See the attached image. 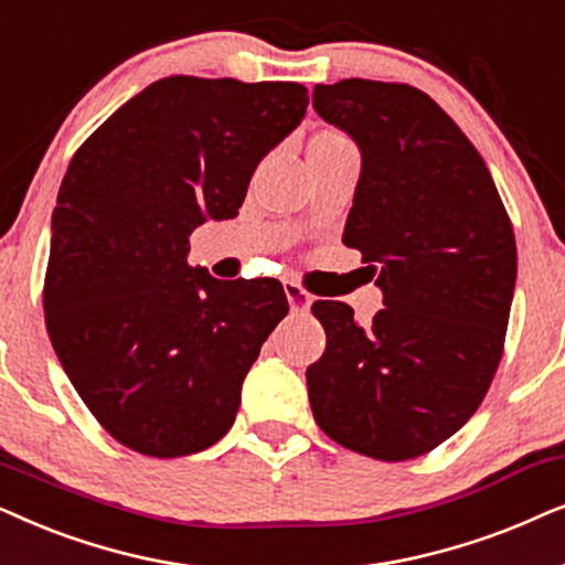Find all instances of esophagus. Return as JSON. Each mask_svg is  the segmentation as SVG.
Returning <instances> with one entry per match:
<instances>
[{
  "label": "esophagus",
  "mask_w": 565,
  "mask_h": 565,
  "mask_svg": "<svg viewBox=\"0 0 565 565\" xmlns=\"http://www.w3.org/2000/svg\"><path fill=\"white\" fill-rule=\"evenodd\" d=\"M284 295H287V299H289V307L295 312H307L310 310V305H312V297L307 295V291L299 287V284H295V281H284Z\"/></svg>",
  "instance_id": "34e87169"
}]
</instances>
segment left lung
Here are the masks:
<instances>
[{"label": "left lung", "mask_w": 565, "mask_h": 565, "mask_svg": "<svg viewBox=\"0 0 565 565\" xmlns=\"http://www.w3.org/2000/svg\"><path fill=\"white\" fill-rule=\"evenodd\" d=\"M318 116L353 139L361 175L343 245L377 276L382 310L359 326L315 302L328 343L307 366L312 416L374 460L426 455L491 387L516 284V243L483 157L411 85H315Z\"/></svg>", "instance_id": "left-lung-1"}]
</instances>
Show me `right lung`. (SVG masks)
Returning a JSON list of instances; mask_svg holds the SVG:
<instances>
[{
	"label": "right lung",
	"mask_w": 565,
	"mask_h": 565,
	"mask_svg": "<svg viewBox=\"0 0 565 565\" xmlns=\"http://www.w3.org/2000/svg\"><path fill=\"white\" fill-rule=\"evenodd\" d=\"M297 82L164 77L72 157L43 289L66 377L113 439L185 457L235 424L243 382L289 312L276 278L220 281L188 237L243 206L255 168L307 113Z\"/></svg>",
	"instance_id": "1"
}]
</instances>
